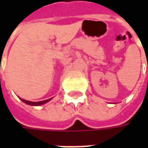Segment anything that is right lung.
<instances>
[{"label": "right lung", "instance_id": "obj_1", "mask_svg": "<svg viewBox=\"0 0 148 148\" xmlns=\"http://www.w3.org/2000/svg\"><path fill=\"white\" fill-rule=\"evenodd\" d=\"M20 99L24 102V103H25L27 105H34V106H38V105H42L43 104H45V103H47V102H49V100L51 99H46V100H43V101H38V102H33V101H29V100H25V99H23L20 98Z\"/></svg>", "mask_w": 148, "mask_h": 148}]
</instances>
